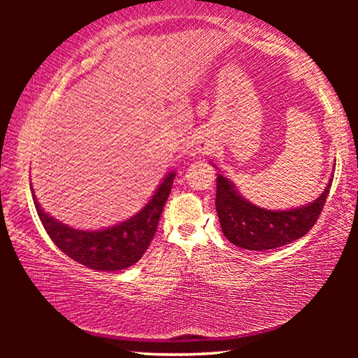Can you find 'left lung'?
Returning <instances> with one entry per match:
<instances>
[{"instance_id": "obj_1", "label": "left lung", "mask_w": 358, "mask_h": 358, "mask_svg": "<svg viewBox=\"0 0 358 358\" xmlns=\"http://www.w3.org/2000/svg\"><path fill=\"white\" fill-rule=\"evenodd\" d=\"M331 178L316 201L305 207L273 211L248 202L232 181L220 173L216 178V211L222 234L230 243L250 251L275 250L301 238L314 224L330 192Z\"/></svg>"}]
</instances>
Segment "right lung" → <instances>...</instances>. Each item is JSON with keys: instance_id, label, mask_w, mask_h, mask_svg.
<instances>
[{"instance_id": "obj_1", "label": "right lung", "mask_w": 358, "mask_h": 358, "mask_svg": "<svg viewBox=\"0 0 358 358\" xmlns=\"http://www.w3.org/2000/svg\"><path fill=\"white\" fill-rule=\"evenodd\" d=\"M175 172L166 175L150 202L129 220L102 230H78L57 221L41 208L34 192L33 201L42 226L59 250L72 260L92 270L117 271L134 265L153 240L162 208L173 185Z\"/></svg>"}]
</instances>
